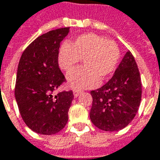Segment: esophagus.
I'll return each mask as SVG.
<instances>
[{
  "instance_id": "1",
  "label": "esophagus",
  "mask_w": 160,
  "mask_h": 160,
  "mask_svg": "<svg viewBox=\"0 0 160 160\" xmlns=\"http://www.w3.org/2000/svg\"><path fill=\"white\" fill-rule=\"evenodd\" d=\"M80 93H81V92H79V91H74L73 92V95H74V97L77 98L80 95Z\"/></svg>"
}]
</instances>
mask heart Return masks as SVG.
Returning <instances> with one entry per match:
<instances>
[{
    "label": "heart",
    "mask_w": 160,
    "mask_h": 160,
    "mask_svg": "<svg viewBox=\"0 0 160 160\" xmlns=\"http://www.w3.org/2000/svg\"><path fill=\"white\" fill-rule=\"evenodd\" d=\"M115 43L95 33L77 37L72 44L64 42L58 52V63L64 71H70L82 59L83 67L77 68L68 75V85L77 90L96 87L99 79L109 78L119 60Z\"/></svg>",
    "instance_id": "obj_1"
}]
</instances>
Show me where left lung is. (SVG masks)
<instances>
[{"label": "left lung", "instance_id": "obj_1", "mask_svg": "<svg viewBox=\"0 0 160 160\" xmlns=\"http://www.w3.org/2000/svg\"><path fill=\"white\" fill-rule=\"evenodd\" d=\"M92 122L105 131H118L130 123L141 102L142 83L132 53L126 52L112 78L91 92Z\"/></svg>", "mask_w": 160, "mask_h": 160}]
</instances>
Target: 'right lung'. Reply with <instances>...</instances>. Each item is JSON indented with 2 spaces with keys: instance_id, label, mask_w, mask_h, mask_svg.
Here are the masks:
<instances>
[{
  "instance_id": "1",
  "label": "right lung",
  "mask_w": 160,
  "mask_h": 160,
  "mask_svg": "<svg viewBox=\"0 0 160 160\" xmlns=\"http://www.w3.org/2000/svg\"><path fill=\"white\" fill-rule=\"evenodd\" d=\"M69 27L56 29L38 37L31 43L18 63L15 97L23 122L32 131L53 135L68 122L72 91L52 92L65 78L58 64L60 44Z\"/></svg>"
}]
</instances>
